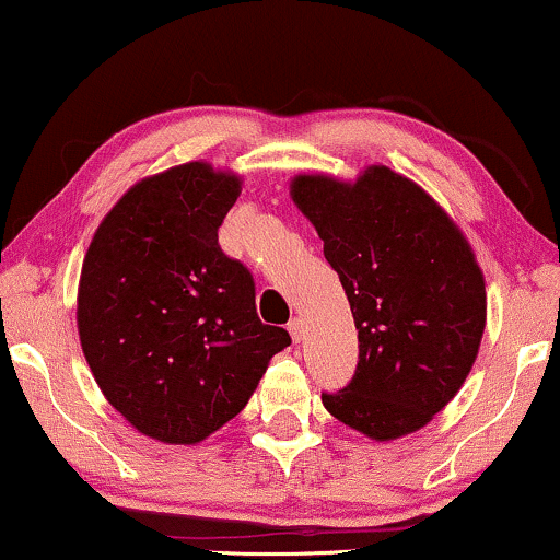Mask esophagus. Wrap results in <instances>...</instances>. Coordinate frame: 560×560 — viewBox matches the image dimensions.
<instances>
[{
	"instance_id": "1",
	"label": "esophagus",
	"mask_w": 560,
	"mask_h": 560,
	"mask_svg": "<svg viewBox=\"0 0 560 560\" xmlns=\"http://www.w3.org/2000/svg\"><path fill=\"white\" fill-rule=\"evenodd\" d=\"M289 335H291V340L294 342H302V337H304V319L302 317H294L289 322Z\"/></svg>"
}]
</instances>
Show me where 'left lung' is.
<instances>
[{
    "instance_id": "8db88e82",
    "label": "left lung",
    "mask_w": 560,
    "mask_h": 560,
    "mask_svg": "<svg viewBox=\"0 0 560 560\" xmlns=\"http://www.w3.org/2000/svg\"><path fill=\"white\" fill-rule=\"evenodd\" d=\"M291 198L325 241L358 329L355 375L322 404L377 441L427 427L462 388L485 332V279L469 243L388 167L355 185L302 175Z\"/></svg>"
}]
</instances>
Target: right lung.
Masks as SVG:
<instances>
[{"label": "right lung", "mask_w": 560, "mask_h": 560, "mask_svg": "<svg viewBox=\"0 0 560 560\" xmlns=\"http://www.w3.org/2000/svg\"><path fill=\"white\" fill-rule=\"evenodd\" d=\"M241 179L205 162L131 187L83 258L78 332L98 388L141 434L198 444L243 411L291 345L256 314V281L220 248Z\"/></svg>", "instance_id": "add662e5"}]
</instances>
